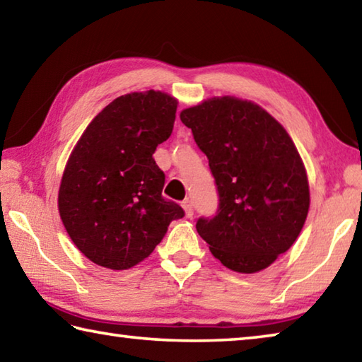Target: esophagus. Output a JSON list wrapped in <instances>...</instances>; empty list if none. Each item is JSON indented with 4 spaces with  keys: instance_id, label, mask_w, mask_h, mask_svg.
Listing matches in <instances>:
<instances>
[{
    "instance_id": "obj_1",
    "label": "esophagus",
    "mask_w": 362,
    "mask_h": 362,
    "mask_svg": "<svg viewBox=\"0 0 362 362\" xmlns=\"http://www.w3.org/2000/svg\"><path fill=\"white\" fill-rule=\"evenodd\" d=\"M182 207H183V211H185V216L189 218L193 216V204H192V201L189 199H185L182 203Z\"/></svg>"
}]
</instances>
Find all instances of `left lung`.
Listing matches in <instances>:
<instances>
[{
  "instance_id": "obj_1",
  "label": "left lung",
  "mask_w": 362,
  "mask_h": 362,
  "mask_svg": "<svg viewBox=\"0 0 362 362\" xmlns=\"http://www.w3.org/2000/svg\"><path fill=\"white\" fill-rule=\"evenodd\" d=\"M180 119L209 159L218 211L196 230L212 255L238 273L268 268L289 250L310 209L306 169L281 122L238 97H211Z\"/></svg>"
}]
</instances>
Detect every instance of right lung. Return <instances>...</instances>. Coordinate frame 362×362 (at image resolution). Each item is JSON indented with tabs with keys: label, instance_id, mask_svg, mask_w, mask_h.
<instances>
[{
	"label": "right lung",
	"instance_id": "1",
	"mask_svg": "<svg viewBox=\"0 0 362 362\" xmlns=\"http://www.w3.org/2000/svg\"><path fill=\"white\" fill-rule=\"evenodd\" d=\"M177 103L153 89L121 95L89 122L70 153L59 214L73 244L95 265L132 268L185 216L163 198L164 173L153 159L173 134Z\"/></svg>",
	"mask_w": 362,
	"mask_h": 362
}]
</instances>
